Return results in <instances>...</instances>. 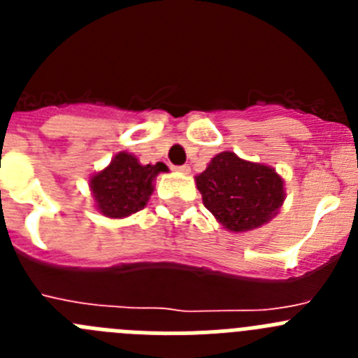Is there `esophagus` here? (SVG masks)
<instances>
[{
    "instance_id": "34e87169",
    "label": "esophagus",
    "mask_w": 358,
    "mask_h": 358,
    "mask_svg": "<svg viewBox=\"0 0 358 358\" xmlns=\"http://www.w3.org/2000/svg\"><path fill=\"white\" fill-rule=\"evenodd\" d=\"M177 170H179V172H181V173H189V172H192V169H189L188 164H181V166H177Z\"/></svg>"
}]
</instances>
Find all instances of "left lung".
<instances>
[{
  "label": "left lung",
  "mask_w": 358,
  "mask_h": 358,
  "mask_svg": "<svg viewBox=\"0 0 358 358\" xmlns=\"http://www.w3.org/2000/svg\"><path fill=\"white\" fill-rule=\"evenodd\" d=\"M195 182L204 206L233 233L267 224L285 201L283 179L276 170L229 150L217 154Z\"/></svg>",
  "instance_id": "1"
}]
</instances>
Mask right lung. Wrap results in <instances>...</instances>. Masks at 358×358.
<instances>
[{"label":"right lung","instance_id":"1","mask_svg":"<svg viewBox=\"0 0 358 358\" xmlns=\"http://www.w3.org/2000/svg\"><path fill=\"white\" fill-rule=\"evenodd\" d=\"M164 163L141 164L129 152H118L109 166L91 176L96 210L109 218H123L147 206L157 173L166 172Z\"/></svg>","mask_w":358,"mask_h":358}]
</instances>
